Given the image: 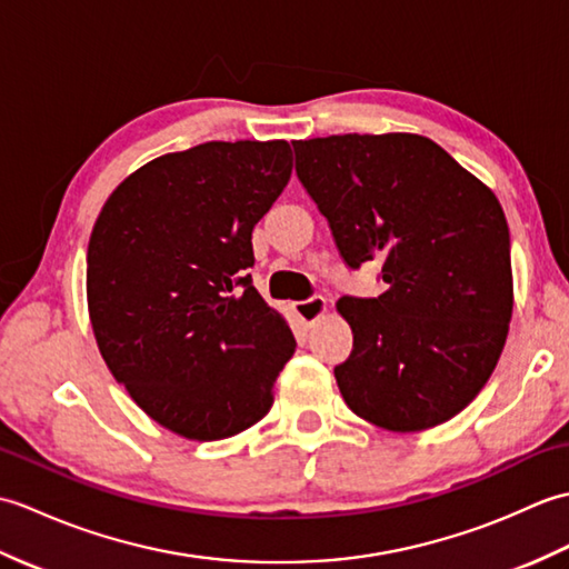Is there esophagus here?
Masks as SVG:
<instances>
[{
	"label": "esophagus",
	"mask_w": 569,
	"mask_h": 569,
	"mask_svg": "<svg viewBox=\"0 0 569 569\" xmlns=\"http://www.w3.org/2000/svg\"><path fill=\"white\" fill-rule=\"evenodd\" d=\"M293 310L306 325H312L325 316V310H328V300L322 296H312L308 300H298V303H293Z\"/></svg>",
	"instance_id": "obj_1"
}]
</instances>
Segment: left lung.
<instances>
[{
  "label": "left lung",
  "mask_w": 569,
  "mask_h": 569,
  "mask_svg": "<svg viewBox=\"0 0 569 569\" xmlns=\"http://www.w3.org/2000/svg\"><path fill=\"white\" fill-rule=\"evenodd\" d=\"M296 173L349 269L381 263L379 298L342 296L355 349L335 367L345 403L418 432L465 410L503 352L511 239L497 196L420 134L293 141Z\"/></svg>",
  "instance_id": "1"
}]
</instances>
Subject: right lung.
Wrapping results in <instances>:
<instances>
[{
  "instance_id": "1",
  "label": "right lung",
  "mask_w": 569,
  "mask_h": 569,
  "mask_svg": "<svg viewBox=\"0 0 569 569\" xmlns=\"http://www.w3.org/2000/svg\"><path fill=\"white\" fill-rule=\"evenodd\" d=\"M293 171L288 141H208L159 156L107 198L88 244L104 365L159 426L222 440L259 422L296 352L259 296L251 232Z\"/></svg>"
}]
</instances>
